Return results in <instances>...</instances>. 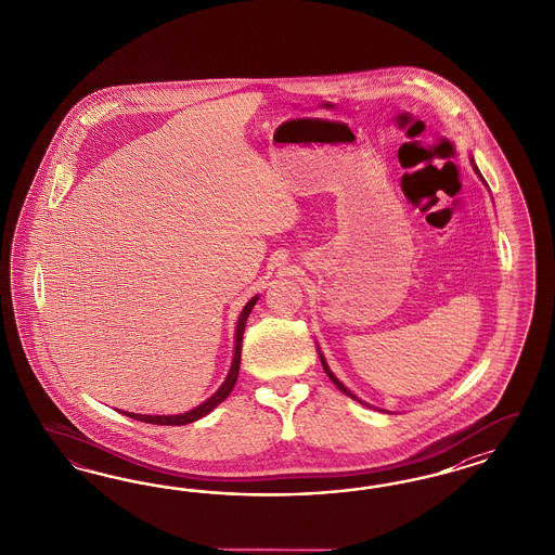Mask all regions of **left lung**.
I'll return each mask as SVG.
<instances>
[{"label":"left lung","instance_id":"8db88e82","mask_svg":"<svg viewBox=\"0 0 555 555\" xmlns=\"http://www.w3.org/2000/svg\"><path fill=\"white\" fill-rule=\"evenodd\" d=\"M474 169H476V173H480V171H478V167H476V165H474ZM321 361H322V367H324V372H326V376L331 377V379H333V382H335V386H337V388H339L340 392L347 393V396H351V398H356V400H359L358 396H353V393L349 392V390H347V388H345V386H343V384H340L339 379H337V377L333 376V372H331V370H328V365H326V361H324V358H322V356H321ZM359 402H361V400H359Z\"/></svg>","mask_w":555,"mask_h":555}]
</instances>
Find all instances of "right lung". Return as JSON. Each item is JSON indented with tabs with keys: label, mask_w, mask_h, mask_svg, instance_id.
<instances>
[{
	"label": "right lung",
	"mask_w": 555,
	"mask_h": 555,
	"mask_svg": "<svg viewBox=\"0 0 555 555\" xmlns=\"http://www.w3.org/2000/svg\"><path fill=\"white\" fill-rule=\"evenodd\" d=\"M259 298L255 296V298H250L249 302L245 305L243 308V312H241V317H238V322H236V339H234V358L233 365H231V372H229V376L224 379V384L216 390L206 402H202L197 409L190 412H183V414H176V416H151V414H134V412H122L126 416H130V418H134V421H143V423H151V425H171V427H176V425H188V423H194L197 418H202V416H206L208 412L216 409L222 400H227L229 398V393L233 392L234 384H236V377H238V365H241V347H243V333H245V324H247V319H249L250 310H253V306L257 302Z\"/></svg>",
	"instance_id": "1"
}]
</instances>
